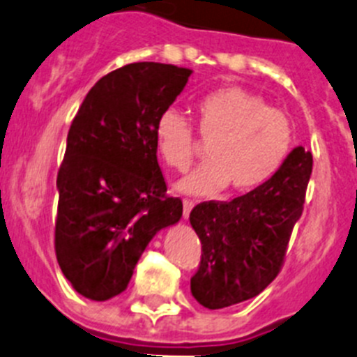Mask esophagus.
I'll list each match as a JSON object with an SVG mask.
<instances>
[{
    "label": "esophagus",
    "instance_id": "1",
    "mask_svg": "<svg viewBox=\"0 0 357 357\" xmlns=\"http://www.w3.org/2000/svg\"><path fill=\"white\" fill-rule=\"evenodd\" d=\"M194 206H195V202L190 201V199H185V201H183V218H188L190 211L194 209Z\"/></svg>",
    "mask_w": 357,
    "mask_h": 357
}]
</instances>
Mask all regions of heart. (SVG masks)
Segmentation results:
<instances>
[{"label":"heart","instance_id":"heart-1","mask_svg":"<svg viewBox=\"0 0 357 357\" xmlns=\"http://www.w3.org/2000/svg\"><path fill=\"white\" fill-rule=\"evenodd\" d=\"M195 112L199 135L209 141L208 162L179 183L185 194L213 195L225 186L234 194L252 192L269 181L291 153L294 133L287 116L246 89L227 86L206 93ZM155 141L174 171H186L194 162V130L178 109L158 116Z\"/></svg>","mask_w":357,"mask_h":357}]
</instances>
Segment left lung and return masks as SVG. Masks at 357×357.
<instances>
[{
    "label": "left lung",
    "mask_w": 357,
    "mask_h": 357,
    "mask_svg": "<svg viewBox=\"0 0 357 357\" xmlns=\"http://www.w3.org/2000/svg\"><path fill=\"white\" fill-rule=\"evenodd\" d=\"M312 165V153L298 146L259 188L192 209L190 224L201 239L202 255L190 289L202 306L238 305L261 294L276 278L303 213Z\"/></svg>",
    "instance_id": "1"
}]
</instances>
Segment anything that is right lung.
Masks as SVG:
<instances>
[{
	"label": "right lung",
	"instance_id": "right-lung-1",
	"mask_svg": "<svg viewBox=\"0 0 357 357\" xmlns=\"http://www.w3.org/2000/svg\"><path fill=\"white\" fill-rule=\"evenodd\" d=\"M190 68L130 63L86 95L58 172L54 248L72 287L93 301L121 294L148 243L178 224L156 160L155 123L188 82Z\"/></svg>",
	"mask_w": 357,
	"mask_h": 357
}]
</instances>
